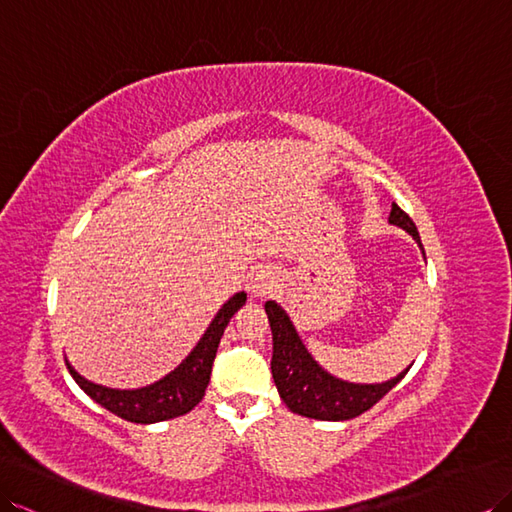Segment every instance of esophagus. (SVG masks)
Here are the masks:
<instances>
[{
    "label": "esophagus",
    "mask_w": 512,
    "mask_h": 512,
    "mask_svg": "<svg viewBox=\"0 0 512 512\" xmlns=\"http://www.w3.org/2000/svg\"><path fill=\"white\" fill-rule=\"evenodd\" d=\"M278 286L276 276L267 269H258L252 278H249V295L252 297H265L267 293H271Z\"/></svg>",
    "instance_id": "esophagus-1"
}]
</instances>
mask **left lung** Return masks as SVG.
Segmentation results:
<instances>
[{"instance_id":"left-lung-1","label":"left lung","mask_w":512,"mask_h":512,"mask_svg":"<svg viewBox=\"0 0 512 512\" xmlns=\"http://www.w3.org/2000/svg\"><path fill=\"white\" fill-rule=\"evenodd\" d=\"M391 226L402 228L417 241L421 239L417 226L404 210L393 204L389 215ZM265 313L269 317V326L273 334V356H271V376L282 402L289 406L291 413L319 419V421H347L363 415L373 404H378L393 386L400 382L408 369L397 373L395 378L376 384L347 382L332 376L323 369L317 360L306 350L304 341L293 326L286 310L269 299L265 304Z\"/></svg>"}]
</instances>
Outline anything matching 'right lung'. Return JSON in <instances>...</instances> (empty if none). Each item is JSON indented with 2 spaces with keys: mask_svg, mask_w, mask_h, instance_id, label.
<instances>
[{
  "mask_svg": "<svg viewBox=\"0 0 512 512\" xmlns=\"http://www.w3.org/2000/svg\"><path fill=\"white\" fill-rule=\"evenodd\" d=\"M245 299L247 293H234L228 302L219 308V313L210 321V326L206 328L202 339L197 341L191 354L186 356L176 369L169 371L165 378H160L154 384L141 386V389H110V386L86 380L71 367V363H67V369L73 380L78 382L80 389L89 395L93 402L104 406L112 415L126 421L158 423L186 415L202 402L206 386L210 382V371H213L223 330H226L236 310L245 304Z\"/></svg>",
  "mask_w": 512,
  "mask_h": 512,
  "instance_id": "1",
  "label": "right lung"
}]
</instances>
